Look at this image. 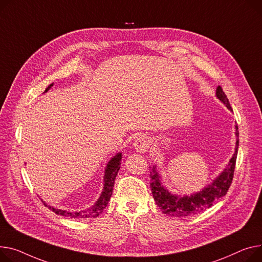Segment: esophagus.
<instances>
[{"instance_id":"34e87169","label":"esophagus","mask_w":262,"mask_h":262,"mask_svg":"<svg viewBox=\"0 0 262 262\" xmlns=\"http://www.w3.org/2000/svg\"><path fill=\"white\" fill-rule=\"evenodd\" d=\"M134 146H135L136 150L139 151V152H142V154H143V152H146L147 149H148V147L150 146V140H149V138H147V137H145V136H143V135L137 137V138L135 139Z\"/></svg>"}]
</instances>
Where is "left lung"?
Here are the masks:
<instances>
[{
	"label": "left lung",
	"mask_w": 262,
	"mask_h": 262,
	"mask_svg": "<svg viewBox=\"0 0 262 262\" xmlns=\"http://www.w3.org/2000/svg\"><path fill=\"white\" fill-rule=\"evenodd\" d=\"M216 96L221 102L225 104L226 107H228L230 111H232L229 99L222 91L221 86L217 87ZM236 137H237L236 148L232 159L230 160L229 165L226 166V168L213 181V183L208 184L206 187L200 190L199 193L193 194L190 196H184V197H178L176 195L170 194L161 183V176L159 175V172L157 170L156 166L149 167L151 194L157 205H158L162 210V213L169 216H173V217L193 216L205 211L206 208H210L214 204V202H216L221 197L225 196V194L228 193V190L234 178V170H235L238 145H239V141H238L239 133H238L237 125H236Z\"/></svg>",
	"instance_id": "left-lung-1"
}]
</instances>
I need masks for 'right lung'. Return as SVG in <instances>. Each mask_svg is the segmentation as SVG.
<instances>
[{
  "instance_id": "add662e5",
  "label": "right lung",
  "mask_w": 262,
  "mask_h": 262,
  "mask_svg": "<svg viewBox=\"0 0 262 262\" xmlns=\"http://www.w3.org/2000/svg\"><path fill=\"white\" fill-rule=\"evenodd\" d=\"M54 84H50L47 89L45 90L44 93H46L50 87ZM122 154L119 152L117 154L114 158L111 159V161L108 162L106 169H105V175H104V187H103V191L100 196V198L98 199V201L95 203V205H93L92 207L87 208V210L81 211V212H67V211H62V210H58V208L52 207L50 205H47L44 201V205L47 206L49 210H51L54 213H56L57 215H61L64 217H69V218H76V219H83V218H96L98 217L100 214H102L104 208L106 207L112 194H113V187L115 184V179L117 177V173L120 169V165H121V159H122Z\"/></svg>"
}]
</instances>
